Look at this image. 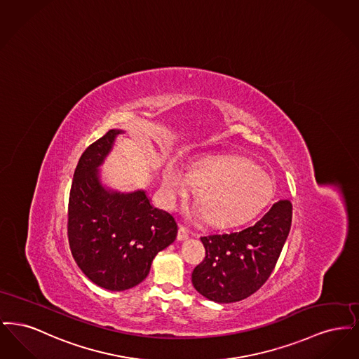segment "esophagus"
Returning <instances> with one entry per match:
<instances>
[{
	"label": "esophagus",
	"mask_w": 359,
	"mask_h": 359,
	"mask_svg": "<svg viewBox=\"0 0 359 359\" xmlns=\"http://www.w3.org/2000/svg\"><path fill=\"white\" fill-rule=\"evenodd\" d=\"M189 237V231H188L186 227L183 226H179V231H177V241H184Z\"/></svg>",
	"instance_id": "34e87169"
}]
</instances>
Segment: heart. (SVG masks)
Here are the masks:
<instances>
[{
    "instance_id": "1",
    "label": "heart",
    "mask_w": 359,
    "mask_h": 359,
    "mask_svg": "<svg viewBox=\"0 0 359 359\" xmlns=\"http://www.w3.org/2000/svg\"><path fill=\"white\" fill-rule=\"evenodd\" d=\"M198 188L199 203L186 211L191 221L210 219L215 227H233L257 215L269 202L273 187L269 176L245 160L205 154L187 170L168 163L161 173V198L175 208Z\"/></svg>"
}]
</instances>
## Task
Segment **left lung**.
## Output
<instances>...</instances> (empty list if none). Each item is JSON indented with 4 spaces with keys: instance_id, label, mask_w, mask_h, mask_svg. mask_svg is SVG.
<instances>
[{
    "instance_id": "obj_1",
    "label": "left lung",
    "mask_w": 359,
    "mask_h": 359,
    "mask_svg": "<svg viewBox=\"0 0 359 359\" xmlns=\"http://www.w3.org/2000/svg\"><path fill=\"white\" fill-rule=\"evenodd\" d=\"M292 205L278 201L253 226L202 237L205 257L192 272V285L215 303H236L269 278L290 234Z\"/></svg>"
}]
</instances>
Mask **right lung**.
<instances>
[{"label": "right lung", "mask_w": 359, "mask_h": 359, "mask_svg": "<svg viewBox=\"0 0 359 359\" xmlns=\"http://www.w3.org/2000/svg\"><path fill=\"white\" fill-rule=\"evenodd\" d=\"M122 133L110 129L81 156L69 202L72 256L94 284L114 292L144 281L156 255L177 236L173 217L156 208L145 189L122 192L103 183L101 165Z\"/></svg>", "instance_id": "1"}]
</instances>
